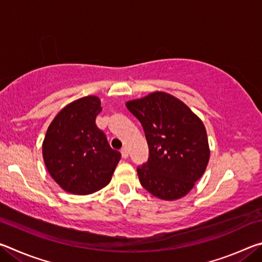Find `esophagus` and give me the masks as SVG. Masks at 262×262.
I'll return each instance as SVG.
<instances>
[{
  "instance_id": "34e87169",
  "label": "esophagus",
  "mask_w": 262,
  "mask_h": 262,
  "mask_svg": "<svg viewBox=\"0 0 262 262\" xmlns=\"http://www.w3.org/2000/svg\"><path fill=\"white\" fill-rule=\"evenodd\" d=\"M121 155H122L123 158H127L128 157V155H129V151H128V149L126 147H123L121 149Z\"/></svg>"
}]
</instances>
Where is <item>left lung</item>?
Masks as SVG:
<instances>
[{
  "instance_id": "8db88e82",
  "label": "left lung",
  "mask_w": 262,
  "mask_h": 262,
  "mask_svg": "<svg viewBox=\"0 0 262 262\" xmlns=\"http://www.w3.org/2000/svg\"><path fill=\"white\" fill-rule=\"evenodd\" d=\"M139 119L149 147L148 162L137 167L141 185L154 196H185L205 173L210 157L206 127L180 99L156 91L126 103Z\"/></svg>"
}]
</instances>
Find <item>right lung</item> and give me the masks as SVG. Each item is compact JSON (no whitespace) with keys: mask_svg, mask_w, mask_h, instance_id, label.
Returning a JSON list of instances; mask_svg holds the SVG:
<instances>
[{"mask_svg":"<svg viewBox=\"0 0 262 262\" xmlns=\"http://www.w3.org/2000/svg\"><path fill=\"white\" fill-rule=\"evenodd\" d=\"M100 100L86 96L64 106L42 142L47 171L66 192L88 195L107 185L121 158L96 125Z\"/></svg>","mask_w":262,"mask_h":262,"instance_id":"right-lung-1","label":"right lung"}]
</instances>
